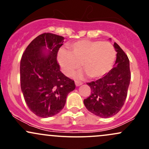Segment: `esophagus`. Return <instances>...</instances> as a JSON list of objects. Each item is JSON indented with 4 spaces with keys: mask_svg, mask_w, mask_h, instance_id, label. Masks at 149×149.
<instances>
[{
    "mask_svg": "<svg viewBox=\"0 0 149 149\" xmlns=\"http://www.w3.org/2000/svg\"><path fill=\"white\" fill-rule=\"evenodd\" d=\"M75 84H76V85L77 87L78 86H80V85H81L82 84H83V83H81V82H80V81H76L75 82Z\"/></svg>",
    "mask_w": 149,
    "mask_h": 149,
    "instance_id": "34e87169",
    "label": "esophagus"
}]
</instances>
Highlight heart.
<instances>
[{
	"label": "heart",
	"mask_w": 149,
	"mask_h": 149,
	"mask_svg": "<svg viewBox=\"0 0 149 149\" xmlns=\"http://www.w3.org/2000/svg\"><path fill=\"white\" fill-rule=\"evenodd\" d=\"M68 48L69 52L61 49L57 54L58 62L66 76H71L79 69L81 63L90 78H102L111 69L115 61V49L109 42L85 39L69 44Z\"/></svg>",
	"instance_id": "heart-1"
}]
</instances>
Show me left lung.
<instances>
[{
	"label": "left lung",
	"instance_id": "1",
	"mask_svg": "<svg viewBox=\"0 0 149 149\" xmlns=\"http://www.w3.org/2000/svg\"><path fill=\"white\" fill-rule=\"evenodd\" d=\"M113 46L117 52L114 67L102 78L87 83L92 92L83 101L89 111L104 118L116 115L122 109L131 79L127 56L116 42Z\"/></svg>",
	"mask_w": 149,
	"mask_h": 149
}]
</instances>
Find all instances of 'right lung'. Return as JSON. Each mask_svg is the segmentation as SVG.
<instances>
[{
	"mask_svg": "<svg viewBox=\"0 0 149 149\" xmlns=\"http://www.w3.org/2000/svg\"><path fill=\"white\" fill-rule=\"evenodd\" d=\"M64 38L51 33L39 35L27 46L20 62V83L26 103L34 114L48 118L59 113L74 80L60 71L57 56ZM48 47V51H46Z\"/></svg>",
	"mask_w": 149,
	"mask_h": 149,
	"instance_id": "1",
	"label": "right lung"
}]
</instances>
